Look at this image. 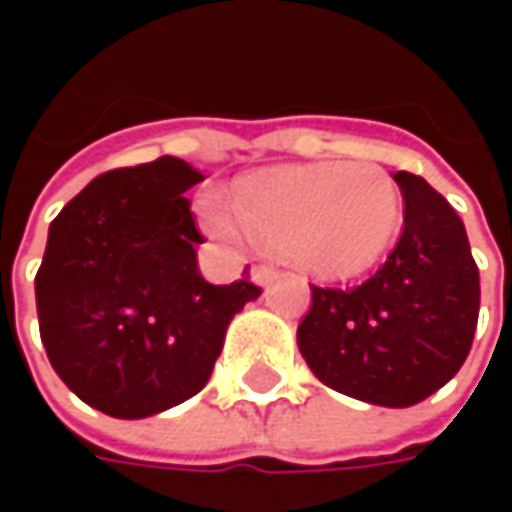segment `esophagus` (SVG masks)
Returning a JSON list of instances; mask_svg holds the SVG:
<instances>
[{
    "label": "esophagus",
    "mask_w": 512,
    "mask_h": 512,
    "mask_svg": "<svg viewBox=\"0 0 512 512\" xmlns=\"http://www.w3.org/2000/svg\"><path fill=\"white\" fill-rule=\"evenodd\" d=\"M250 276H253V282H256L259 287H267L279 279V270L270 265H256L253 270H250Z\"/></svg>",
    "instance_id": "1"
}]
</instances>
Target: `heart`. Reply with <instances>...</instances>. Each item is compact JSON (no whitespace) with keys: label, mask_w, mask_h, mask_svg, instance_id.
Listing matches in <instances>:
<instances>
[{"label":"heart","mask_w":512,"mask_h":512,"mask_svg":"<svg viewBox=\"0 0 512 512\" xmlns=\"http://www.w3.org/2000/svg\"><path fill=\"white\" fill-rule=\"evenodd\" d=\"M402 222V190L373 162H316L250 176L233 196V216L207 207V230L230 245H276L310 276L350 279L387 253Z\"/></svg>","instance_id":"heart-1"}]
</instances>
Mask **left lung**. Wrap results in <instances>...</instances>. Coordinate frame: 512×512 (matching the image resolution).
Masks as SVG:
<instances>
[{
  "instance_id": "left-lung-1",
  "label": "left lung",
  "mask_w": 512,
  "mask_h": 512,
  "mask_svg": "<svg viewBox=\"0 0 512 512\" xmlns=\"http://www.w3.org/2000/svg\"><path fill=\"white\" fill-rule=\"evenodd\" d=\"M404 225L384 265L353 287H310L296 342L319 382L379 407H410L450 382L479 322V267L442 193L396 173Z\"/></svg>"
}]
</instances>
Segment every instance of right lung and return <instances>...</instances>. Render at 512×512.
<instances>
[{
  "label": "right lung",
  "mask_w": 512,
  "mask_h": 512,
  "mask_svg": "<svg viewBox=\"0 0 512 512\" xmlns=\"http://www.w3.org/2000/svg\"><path fill=\"white\" fill-rule=\"evenodd\" d=\"M202 170L162 156L102 173L50 222L36 313L59 379L113 419H148L196 396L250 279L210 285L185 190Z\"/></svg>",
  "instance_id": "add662e5"
}]
</instances>
